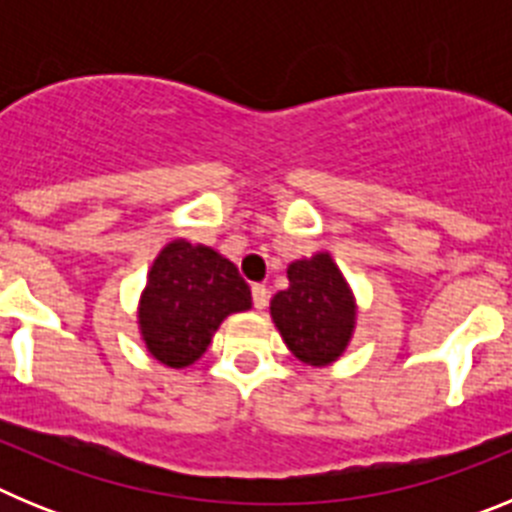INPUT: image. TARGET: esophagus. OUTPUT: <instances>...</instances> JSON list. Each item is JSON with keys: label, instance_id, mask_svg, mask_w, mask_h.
<instances>
[{"label": "esophagus", "instance_id": "obj_1", "mask_svg": "<svg viewBox=\"0 0 512 512\" xmlns=\"http://www.w3.org/2000/svg\"><path fill=\"white\" fill-rule=\"evenodd\" d=\"M251 295H253V307H256V310H264L266 302H269V292H266L264 284H253Z\"/></svg>", "mask_w": 512, "mask_h": 512}]
</instances>
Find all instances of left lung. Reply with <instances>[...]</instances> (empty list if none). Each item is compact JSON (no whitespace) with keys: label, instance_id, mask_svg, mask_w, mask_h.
<instances>
[{"label":"left lung","instance_id":"1","mask_svg":"<svg viewBox=\"0 0 512 512\" xmlns=\"http://www.w3.org/2000/svg\"><path fill=\"white\" fill-rule=\"evenodd\" d=\"M287 279L289 287L269 302L279 336L302 364H336L356 330L359 305L354 289L328 251L292 261Z\"/></svg>","mask_w":512,"mask_h":512}]
</instances>
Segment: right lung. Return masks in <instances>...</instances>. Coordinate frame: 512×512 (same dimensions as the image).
<instances>
[{"label":"right lung","mask_w":512,"mask_h":512,"mask_svg":"<svg viewBox=\"0 0 512 512\" xmlns=\"http://www.w3.org/2000/svg\"><path fill=\"white\" fill-rule=\"evenodd\" d=\"M251 307V289L233 261L205 243L174 238L158 251L140 292V341L158 364L187 369L228 315Z\"/></svg>","instance_id":"obj_1"}]
</instances>
